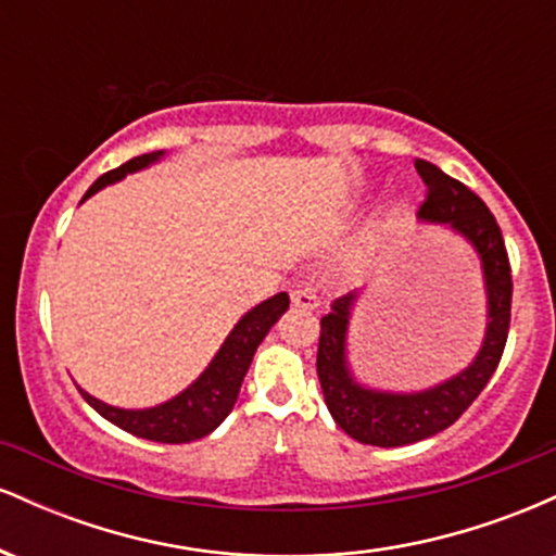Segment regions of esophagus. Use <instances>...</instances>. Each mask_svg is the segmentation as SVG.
<instances>
[{
  "label": "esophagus",
  "mask_w": 556,
  "mask_h": 556,
  "mask_svg": "<svg viewBox=\"0 0 556 556\" xmlns=\"http://www.w3.org/2000/svg\"><path fill=\"white\" fill-rule=\"evenodd\" d=\"M290 298H292V305H295V308H303V311H314V308H318V303H321L314 287H308V285H298L295 290L290 292Z\"/></svg>",
  "instance_id": "34e87169"
}]
</instances>
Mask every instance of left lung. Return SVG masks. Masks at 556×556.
Here are the masks:
<instances>
[{
  "instance_id": "1",
  "label": "left lung",
  "mask_w": 556,
  "mask_h": 556,
  "mask_svg": "<svg viewBox=\"0 0 556 556\" xmlns=\"http://www.w3.org/2000/svg\"><path fill=\"white\" fill-rule=\"evenodd\" d=\"M416 169L426 182V201L418 208L420 219L444 222L457 229L463 238L473 242L481 256L489 292V327L473 366L452 376L444 384L416 394L371 392L355 384L344 361V334H348L353 295H342L331 303V311L321 318L316 355L324 402L348 437L371 446L413 444L450 429L494 376L507 344L509 316H513V269L494 214L473 190L444 175L426 159H416Z\"/></svg>"
}]
</instances>
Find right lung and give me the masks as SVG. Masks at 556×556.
<instances>
[{"instance_id":"right-lung-1","label":"right lung","mask_w":556,"mask_h":556,"mask_svg":"<svg viewBox=\"0 0 556 556\" xmlns=\"http://www.w3.org/2000/svg\"><path fill=\"white\" fill-rule=\"evenodd\" d=\"M159 156H162V151L130 159L123 167L101 175L99 180L86 190L83 198L93 195L96 190H101L104 185L117 182L119 177L127 175V172H136L140 167H146V164L156 162ZM287 305H290V298H287V292H279V295L264 300L256 308L248 311V314L240 318L238 327L229 331L225 344H222V350L216 353L212 366L201 374V379H198L193 387L185 389L182 394H177L175 400L164 402V405L149 407V410H119V407L104 405V402H99L80 389L83 400H86L99 416L112 420L114 426L132 433V437L151 439V442L162 444H185L193 442V439H203L229 416L261 340H264L266 331L277 324V318L285 314Z\"/></svg>"}]
</instances>
